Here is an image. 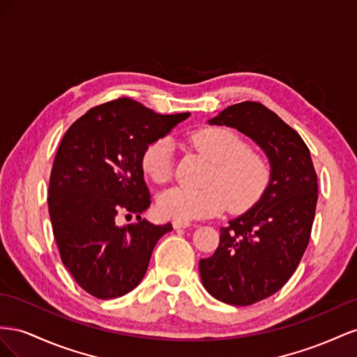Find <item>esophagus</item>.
Returning a JSON list of instances; mask_svg holds the SVG:
<instances>
[{
  "label": "esophagus",
  "mask_w": 357,
  "mask_h": 357,
  "mask_svg": "<svg viewBox=\"0 0 357 357\" xmlns=\"http://www.w3.org/2000/svg\"><path fill=\"white\" fill-rule=\"evenodd\" d=\"M172 226H173V229H187V227H190L191 226V222L190 221H173L172 222Z\"/></svg>",
  "instance_id": "esophagus-1"
}]
</instances>
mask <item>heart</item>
Returning <instances> with one entry per match:
<instances>
[{
  "instance_id": "b5f03b06",
  "label": "heart",
  "mask_w": 357,
  "mask_h": 357,
  "mask_svg": "<svg viewBox=\"0 0 357 357\" xmlns=\"http://www.w3.org/2000/svg\"><path fill=\"white\" fill-rule=\"evenodd\" d=\"M212 162L206 188L188 190L175 187L161 192L158 211L161 215L178 221H191L217 215L229 209L241 212L256 203L266 190L271 169L266 158L248 145L235 130L205 127L188 137ZM142 169L155 184H165L173 173V146L169 139H158L146 146L142 155Z\"/></svg>"
}]
</instances>
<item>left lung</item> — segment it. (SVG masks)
Listing matches in <instances>:
<instances>
[{
	"instance_id": "8db88e82",
	"label": "left lung",
	"mask_w": 357,
	"mask_h": 357,
	"mask_svg": "<svg viewBox=\"0 0 357 357\" xmlns=\"http://www.w3.org/2000/svg\"><path fill=\"white\" fill-rule=\"evenodd\" d=\"M208 124L236 128L256 142L271 166L261 197L220 229L218 248L199 261L209 294L247 307L277 293L296 271L311 236L317 175L302 137L261 103L231 105Z\"/></svg>"
}]
</instances>
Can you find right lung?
I'll use <instances>...</instances> for the list:
<instances>
[{
	"label": "right lung",
	"instance_id": "right-lung-1",
	"mask_svg": "<svg viewBox=\"0 0 357 357\" xmlns=\"http://www.w3.org/2000/svg\"><path fill=\"white\" fill-rule=\"evenodd\" d=\"M190 114L160 115L131 98L88 110L64 135L50 172L49 215L64 266L98 299L139 286L158 239L172 224L142 218L151 205L142 155ZM121 211L136 223L119 227Z\"/></svg>",
	"mask_w": 357,
	"mask_h": 357
}]
</instances>
